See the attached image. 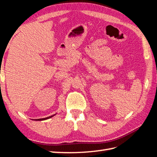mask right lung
<instances>
[{
    "label": "right lung",
    "instance_id": "1",
    "mask_svg": "<svg viewBox=\"0 0 157 157\" xmlns=\"http://www.w3.org/2000/svg\"><path fill=\"white\" fill-rule=\"evenodd\" d=\"M52 117V116H51V117H47V118H45V119H39L40 120V121H42V120H45V119H49V118H51ZM39 120H38V121H39Z\"/></svg>",
    "mask_w": 157,
    "mask_h": 157
}]
</instances>
